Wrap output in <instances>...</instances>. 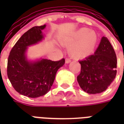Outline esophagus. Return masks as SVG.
<instances>
[{
    "mask_svg": "<svg viewBox=\"0 0 124 124\" xmlns=\"http://www.w3.org/2000/svg\"><path fill=\"white\" fill-rule=\"evenodd\" d=\"M71 62V60H70V58H67L66 59V64H69V63H70Z\"/></svg>",
    "mask_w": 124,
    "mask_h": 124,
    "instance_id": "1",
    "label": "esophagus"
}]
</instances>
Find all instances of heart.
<instances>
[{
    "instance_id": "obj_1",
    "label": "heart",
    "mask_w": 124,
    "mask_h": 124,
    "mask_svg": "<svg viewBox=\"0 0 124 124\" xmlns=\"http://www.w3.org/2000/svg\"><path fill=\"white\" fill-rule=\"evenodd\" d=\"M60 40L63 44H73L70 49V54L73 58L80 59L85 58L94 51L98 42V36L94 31L81 28L71 36L62 37Z\"/></svg>"
}]
</instances>
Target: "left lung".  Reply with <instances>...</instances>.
I'll use <instances>...</instances> for the list:
<instances>
[{
  "mask_svg": "<svg viewBox=\"0 0 124 124\" xmlns=\"http://www.w3.org/2000/svg\"><path fill=\"white\" fill-rule=\"evenodd\" d=\"M81 71L77 81L84 91L97 94L106 91L116 75L117 59L108 38L103 37L93 54L79 61Z\"/></svg>",
  "mask_w": 124,
  "mask_h": 124,
  "instance_id": "left-lung-1",
  "label": "left lung"
}]
</instances>
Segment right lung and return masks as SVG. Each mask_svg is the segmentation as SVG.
Returning a JSON list of instances; mask_svg holds the SVG:
<instances>
[{"instance_id":"obj_1","label":"right lung","mask_w":124,"mask_h":124,"mask_svg":"<svg viewBox=\"0 0 124 124\" xmlns=\"http://www.w3.org/2000/svg\"><path fill=\"white\" fill-rule=\"evenodd\" d=\"M46 24L35 26L22 35L15 44L8 60L7 74L12 86L24 96L37 98L49 92L58 70L65 63V59L52 61L40 58L28 60L26 51L30 46L42 41V31Z\"/></svg>"}]
</instances>
